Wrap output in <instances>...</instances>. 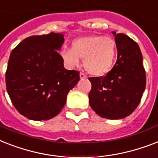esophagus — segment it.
<instances>
[{"label": "esophagus", "instance_id": "34e87169", "mask_svg": "<svg viewBox=\"0 0 158 158\" xmlns=\"http://www.w3.org/2000/svg\"><path fill=\"white\" fill-rule=\"evenodd\" d=\"M80 78L81 79H85V78H86V76L83 73H80Z\"/></svg>", "mask_w": 158, "mask_h": 158}]
</instances>
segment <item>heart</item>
Instances as JSON below:
<instances>
[{"label": "heart", "instance_id": "1", "mask_svg": "<svg viewBox=\"0 0 158 158\" xmlns=\"http://www.w3.org/2000/svg\"><path fill=\"white\" fill-rule=\"evenodd\" d=\"M117 55L116 42L113 38L102 35H89L73 40L72 48H63L60 51L64 64L73 69L83 59V66L87 73L94 77H102L110 71Z\"/></svg>", "mask_w": 158, "mask_h": 158}]
</instances>
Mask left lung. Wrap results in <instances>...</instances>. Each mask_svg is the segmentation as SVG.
<instances>
[{
	"instance_id": "1",
	"label": "left lung",
	"mask_w": 158,
	"mask_h": 158,
	"mask_svg": "<svg viewBox=\"0 0 158 158\" xmlns=\"http://www.w3.org/2000/svg\"><path fill=\"white\" fill-rule=\"evenodd\" d=\"M115 36L117 59L111 71L102 77H90L91 108L103 118L122 119L135 110L146 86L143 56L138 44L125 34Z\"/></svg>"
}]
</instances>
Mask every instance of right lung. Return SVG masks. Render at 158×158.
<instances>
[{
  "mask_svg": "<svg viewBox=\"0 0 158 158\" xmlns=\"http://www.w3.org/2000/svg\"><path fill=\"white\" fill-rule=\"evenodd\" d=\"M64 36L55 32L30 36L10 53L6 89L15 108L28 119L45 121L57 116L80 80L79 72L64 68L58 52Z\"/></svg>",
  "mask_w": 158,
  "mask_h": 158,
  "instance_id": "obj_1",
  "label": "right lung"
}]
</instances>
